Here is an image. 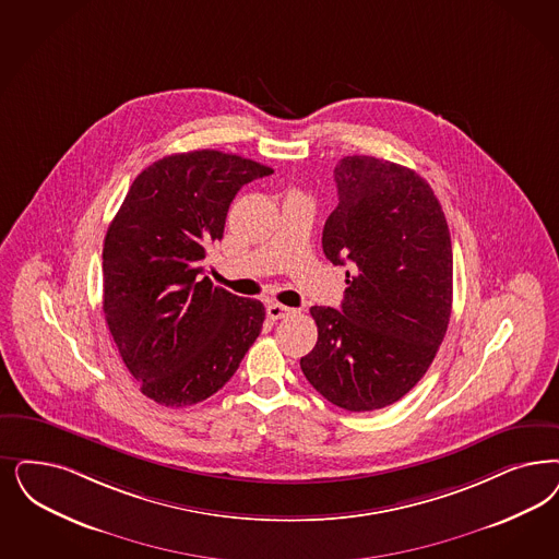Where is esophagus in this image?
Returning <instances> with one entry per match:
<instances>
[{"instance_id": "34e87169", "label": "esophagus", "mask_w": 559, "mask_h": 559, "mask_svg": "<svg viewBox=\"0 0 559 559\" xmlns=\"http://www.w3.org/2000/svg\"><path fill=\"white\" fill-rule=\"evenodd\" d=\"M266 313H269L270 320H283V318H289L290 313H295V309L281 306V304H269Z\"/></svg>"}]
</instances>
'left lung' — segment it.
<instances>
[{
  "label": "left lung",
  "mask_w": 559,
  "mask_h": 559,
  "mask_svg": "<svg viewBox=\"0 0 559 559\" xmlns=\"http://www.w3.org/2000/svg\"><path fill=\"white\" fill-rule=\"evenodd\" d=\"M338 206L322 248L348 264L341 311L313 306L318 343L301 371L332 405L366 413L394 405L442 345L452 311V241L424 177L353 154L334 167Z\"/></svg>",
  "instance_id": "obj_1"
}]
</instances>
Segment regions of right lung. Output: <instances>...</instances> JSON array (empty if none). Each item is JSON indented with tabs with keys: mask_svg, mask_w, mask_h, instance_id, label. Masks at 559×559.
<instances>
[{
	"mask_svg": "<svg viewBox=\"0 0 559 559\" xmlns=\"http://www.w3.org/2000/svg\"><path fill=\"white\" fill-rule=\"evenodd\" d=\"M266 165L221 151L171 154L138 175L103 246V311L140 390L171 408L231 380L264 324L258 299L214 287L204 258L235 193Z\"/></svg>",
	"mask_w": 559,
	"mask_h": 559,
	"instance_id": "add662e5",
	"label": "right lung"
}]
</instances>
